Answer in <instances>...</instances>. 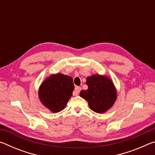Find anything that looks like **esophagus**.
<instances>
[{
  "label": "esophagus",
  "instance_id": "esophagus-1",
  "mask_svg": "<svg viewBox=\"0 0 155 155\" xmlns=\"http://www.w3.org/2000/svg\"><path fill=\"white\" fill-rule=\"evenodd\" d=\"M81 90V87H76L74 91H73V95L74 96H78V94Z\"/></svg>",
  "mask_w": 155,
  "mask_h": 155
}]
</instances>
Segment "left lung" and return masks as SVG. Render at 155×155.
Returning <instances> with one entry per match:
<instances>
[{"mask_svg":"<svg viewBox=\"0 0 155 155\" xmlns=\"http://www.w3.org/2000/svg\"><path fill=\"white\" fill-rule=\"evenodd\" d=\"M86 85L88 89L81 90L79 95L88 102L90 109L98 114H103L111 108L117 94L111 78L106 75L96 74L87 78Z\"/></svg>","mask_w":155,"mask_h":155,"instance_id":"left-lung-1","label":"left lung"}]
</instances>
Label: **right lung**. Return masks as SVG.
I'll use <instances>...</instances> for the list:
<instances>
[{"instance_id": "1", "label": "right lung", "mask_w": 155, "mask_h": 155, "mask_svg": "<svg viewBox=\"0 0 155 155\" xmlns=\"http://www.w3.org/2000/svg\"><path fill=\"white\" fill-rule=\"evenodd\" d=\"M74 90L72 77L61 73L52 74L44 80L38 90L40 101L52 113L64 109Z\"/></svg>"}]
</instances>
